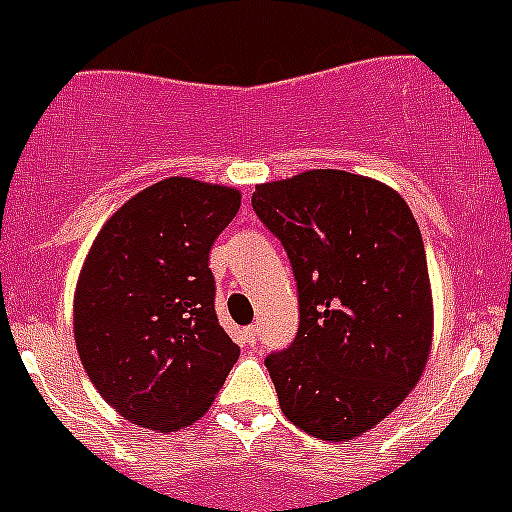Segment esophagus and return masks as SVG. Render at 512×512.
Wrapping results in <instances>:
<instances>
[{"label":"esophagus","instance_id":"34e87169","mask_svg":"<svg viewBox=\"0 0 512 512\" xmlns=\"http://www.w3.org/2000/svg\"><path fill=\"white\" fill-rule=\"evenodd\" d=\"M257 335H260V332H257L255 325H250V327H245V330H242V337H245L247 345H257Z\"/></svg>","mask_w":512,"mask_h":512}]
</instances>
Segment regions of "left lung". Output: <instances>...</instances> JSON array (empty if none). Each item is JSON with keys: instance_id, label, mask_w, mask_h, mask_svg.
<instances>
[{"instance_id": "1", "label": "left lung", "mask_w": 512, "mask_h": 512, "mask_svg": "<svg viewBox=\"0 0 512 512\" xmlns=\"http://www.w3.org/2000/svg\"><path fill=\"white\" fill-rule=\"evenodd\" d=\"M252 207L300 295L295 342L265 360L282 413L327 443L360 438L408 398L433 347L418 222L393 187L342 170L257 185Z\"/></svg>"}]
</instances>
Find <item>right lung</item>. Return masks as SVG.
<instances>
[{"instance_id":"obj_1","label":"right lung","mask_w":512,"mask_h":512,"mask_svg":"<svg viewBox=\"0 0 512 512\" xmlns=\"http://www.w3.org/2000/svg\"><path fill=\"white\" fill-rule=\"evenodd\" d=\"M235 187L167 177L102 225L74 290V342L122 418L190 428L215 403L240 347L215 312L210 247L235 220Z\"/></svg>"}]
</instances>
